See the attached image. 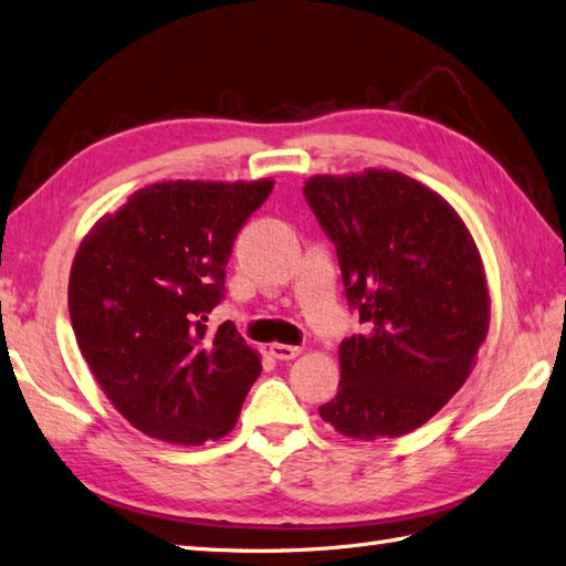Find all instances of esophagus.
<instances>
[{
    "label": "esophagus",
    "mask_w": 566,
    "mask_h": 566,
    "mask_svg": "<svg viewBox=\"0 0 566 566\" xmlns=\"http://www.w3.org/2000/svg\"><path fill=\"white\" fill-rule=\"evenodd\" d=\"M269 354L273 358H279V360H293V358L300 356V348L291 346V344H279V342H275V344L269 346Z\"/></svg>",
    "instance_id": "34e87169"
}]
</instances>
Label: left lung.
I'll use <instances>...</instances> for the list:
<instances>
[{
  "label": "left lung",
  "mask_w": 566,
  "mask_h": 566,
  "mask_svg": "<svg viewBox=\"0 0 566 566\" xmlns=\"http://www.w3.org/2000/svg\"><path fill=\"white\" fill-rule=\"evenodd\" d=\"M303 193L363 322L338 346L342 382L319 417L360 441L405 436L458 392L484 344L480 249L446 198L401 171L317 174Z\"/></svg>",
  "instance_id": "8db88e82"
}]
</instances>
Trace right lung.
Returning <instances> with one entry per match:
<instances>
[{"label":"right lung","mask_w":566,"mask_h":566,"mask_svg":"<svg viewBox=\"0 0 566 566\" xmlns=\"http://www.w3.org/2000/svg\"><path fill=\"white\" fill-rule=\"evenodd\" d=\"M273 179L159 181L86 232L70 271V319L111 405L174 446L228 436L261 373L232 322L208 332L237 232Z\"/></svg>","instance_id":"1"}]
</instances>
